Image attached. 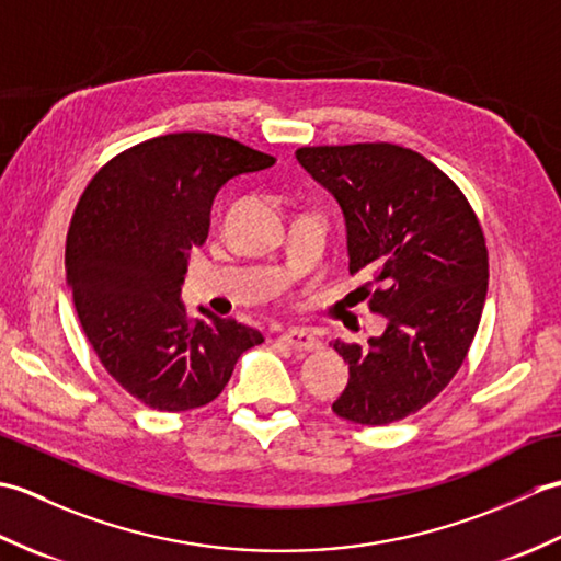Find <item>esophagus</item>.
Returning <instances> with one entry per match:
<instances>
[{
  "mask_svg": "<svg viewBox=\"0 0 561 561\" xmlns=\"http://www.w3.org/2000/svg\"><path fill=\"white\" fill-rule=\"evenodd\" d=\"M282 342L287 344V347L296 350V352H316V350H320V340L313 335V332L299 330V328L282 332Z\"/></svg>",
  "mask_w": 561,
  "mask_h": 561,
  "instance_id": "34e87169",
  "label": "esophagus"
}]
</instances>
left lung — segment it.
Masks as SVG:
<instances>
[{
  "label": "left lung",
  "mask_w": 561,
  "mask_h": 561,
  "mask_svg": "<svg viewBox=\"0 0 561 561\" xmlns=\"http://www.w3.org/2000/svg\"><path fill=\"white\" fill-rule=\"evenodd\" d=\"M296 159L337 197L350 272L371 274L368 311L388 318L380 337L332 344L350 364L332 412L364 426L400 422L432 402L470 352L490 279L482 224L438 165L400 145L301 147Z\"/></svg>",
  "instance_id": "1"
}]
</instances>
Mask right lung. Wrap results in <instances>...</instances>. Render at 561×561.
Instances as JSON below:
<instances>
[{"instance_id":"obj_1","label":"right lung","mask_w":561,"mask_h":561,"mask_svg":"<svg viewBox=\"0 0 561 561\" xmlns=\"http://www.w3.org/2000/svg\"><path fill=\"white\" fill-rule=\"evenodd\" d=\"M274 161L231 137L163 135L103 163L79 197L65 250L79 323L105 371L147 408H202L238 356L265 342L233 318H193L178 291L219 187Z\"/></svg>"}]
</instances>
